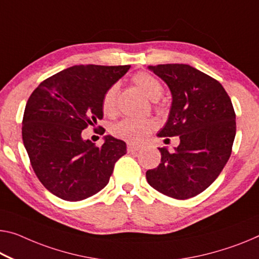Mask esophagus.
I'll use <instances>...</instances> for the list:
<instances>
[{"label":"esophagus","instance_id":"esophagus-1","mask_svg":"<svg viewBox=\"0 0 259 259\" xmlns=\"http://www.w3.org/2000/svg\"><path fill=\"white\" fill-rule=\"evenodd\" d=\"M140 148H141L140 146H138V145H133V143H128V145H127V150H128L130 153H135V152H138V150H140Z\"/></svg>","mask_w":259,"mask_h":259}]
</instances>
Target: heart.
Returning a JSON list of instances; mask_svg holds the SVG:
<instances>
[{
  "mask_svg": "<svg viewBox=\"0 0 259 259\" xmlns=\"http://www.w3.org/2000/svg\"><path fill=\"white\" fill-rule=\"evenodd\" d=\"M133 82L147 97L152 101H157L163 94V85L160 79L154 75L140 71L133 76ZM119 91V84L111 85L105 91L102 99V110L104 114L112 117L117 113V95ZM155 127L153 119H135L125 118L118 121L111 127V132L119 139H122L131 143H139L150 133Z\"/></svg>",
  "mask_w": 259,
  "mask_h": 259,
  "instance_id": "b5f03b06",
  "label": "heart"
}]
</instances>
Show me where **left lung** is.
Here are the masks:
<instances>
[{"label": "left lung", "mask_w": 259, "mask_h": 259, "mask_svg": "<svg viewBox=\"0 0 259 259\" xmlns=\"http://www.w3.org/2000/svg\"><path fill=\"white\" fill-rule=\"evenodd\" d=\"M170 89L168 120L157 137H177L180 146L158 148L161 163L148 184L175 199L192 198L217 180L228 162L236 134L232 101L220 83L189 65L148 66ZM169 140V139H165Z\"/></svg>", "instance_id": "left-lung-1"}]
</instances>
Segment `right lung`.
<instances>
[{
  "label": "right lung",
  "instance_id": "1",
  "mask_svg": "<svg viewBox=\"0 0 259 259\" xmlns=\"http://www.w3.org/2000/svg\"><path fill=\"white\" fill-rule=\"evenodd\" d=\"M131 66L79 65L38 85L26 103L22 137L34 174L54 196L79 201L104 189L126 143L105 135L102 147L82 131L103 119L105 91Z\"/></svg>",
  "mask_w": 259,
  "mask_h": 259
}]
</instances>
